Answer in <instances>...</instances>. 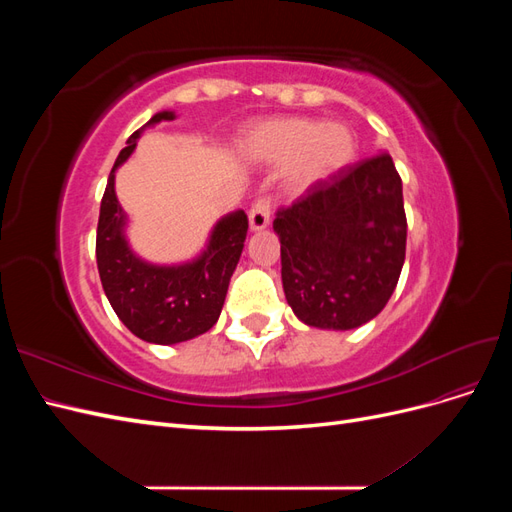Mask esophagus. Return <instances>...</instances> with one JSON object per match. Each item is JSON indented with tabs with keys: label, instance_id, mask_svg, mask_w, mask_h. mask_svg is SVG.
Masks as SVG:
<instances>
[{
	"label": "esophagus",
	"instance_id": "obj_1",
	"mask_svg": "<svg viewBox=\"0 0 512 512\" xmlns=\"http://www.w3.org/2000/svg\"><path fill=\"white\" fill-rule=\"evenodd\" d=\"M271 220V203L269 198H258L256 203L250 209V228L256 230H265Z\"/></svg>",
	"mask_w": 512,
	"mask_h": 512
}]
</instances>
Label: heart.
I'll use <instances>...</instances> for the list:
<instances>
[{
  "mask_svg": "<svg viewBox=\"0 0 512 512\" xmlns=\"http://www.w3.org/2000/svg\"><path fill=\"white\" fill-rule=\"evenodd\" d=\"M247 158L267 164H292L288 188L301 194L348 168L359 151L354 132L344 123L305 117L273 119L245 136Z\"/></svg>",
  "mask_w": 512,
  "mask_h": 512,
  "instance_id": "b5f03b06",
  "label": "heart"
}]
</instances>
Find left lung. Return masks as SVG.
Returning a JSON list of instances; mask_svg holds the SVG:
<instances>
[{
	"instance_id": "obj_1",
	"label": "left lung",
	"mask_w": 512,
	"mask_h": 512,
	"mask_svg": "<svg viewBox=\"0 0 512 512\" xmlns=\"http://www.w3.org/2000/svg\"><path fill=\"white\" fill-rule=\"evenodd\" d=\"M282 284L307 327L348 331L389 303L406 260L401 177L380 153L309 188L277 211Z\"/></svg>"
}]
</instances>
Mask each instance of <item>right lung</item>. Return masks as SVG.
Wrapping results in <instances>:
<instances>
[{
	"label": "right lung",
	"mask_w": 512,
	"mask_h": 512,
	"mask_svg": "<svg viewBox=\"0 0 512 512\" xmlns=\"http://www.w3.org/2000/svg\"><path fill=\"white\" fill-rule=\"evenodd\" d=\"M175 117L173 111L156 113L128 138V147L121 149L108 175L96 235L98 271L108 303L136 337L160 346L188 342L218 322L247 235V215L239 209L218 220L205 250L188 262L153 265L134 254L126 237L128 215L115 194V173L132 156L145 128Z\"/></svg>",
	"instance_id": "1"
}]
</instances>
